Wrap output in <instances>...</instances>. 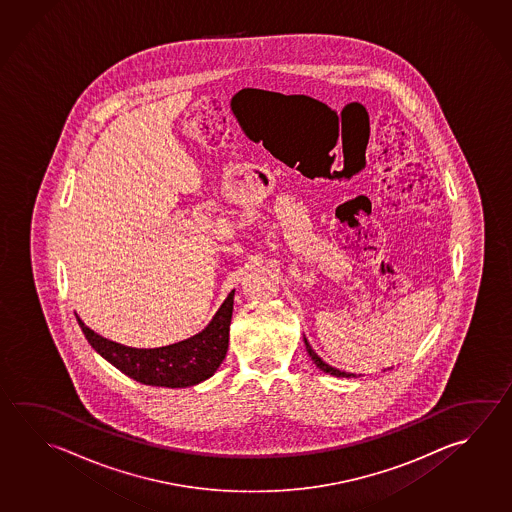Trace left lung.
Wrapping results in <instances>:
<instances>
[{
	"label": "left lung",
	"instance_id": "left-lung-1",
	"mask_svg": "<svg viewBox=\"0 0 512 512\" xmlns=\"http://www.w3.org/2000/svg\"><path fill=\"white\" fill-rule=\"evenodd\" d=\"M305 344H307L308 355L312 357V361L316 363V366L319 368V370H323L325 373H330V375H335V377H357V375H354V373L339 372L337 368H332L330 364H326L325 361H323V359H321V357H319V355H317L316 352L312 350V346L308 344L307 339H305Z\"/></svg>",
	"mask_w": 512,
	"mask_h": 512
}]
</instances>
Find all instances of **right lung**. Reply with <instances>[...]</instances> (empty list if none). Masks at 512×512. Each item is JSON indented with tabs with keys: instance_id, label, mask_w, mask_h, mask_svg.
Here are the masks:
<instances>
[{
	"instance_id": "right-lung-1",
	"label": "right lung",
	"mask_w": 512,
	"mask_h": 512,
	"mask_svg": "<svg viewBox=\"0 0 512 512\" xmlns=\"http://www.w3.org/2000/svg\"><path fill=\"white\" fill-rule=\"evenodd\" d=\"M233 298L234 290L200 334L180 343L149 350L113 343L103 335L95 334L79 317L77 321L92 348L131 379L149 386L186 388L209 379L223 363L229 346Z\"/></svg>"
}]
</instances>
